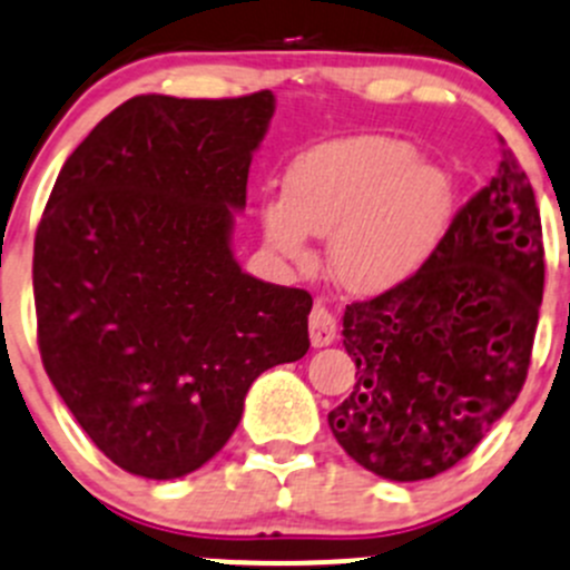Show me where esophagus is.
<instances>
[{"instance_id":"34e87169","label":"esophagus","mask_w":570,"mask_h":570,"mask_svg":"<svg viewBox=\"0 0 570 570\" xmlns=\"http://www.w3.org/2000/svg\"><path fill=\"white\" fill-rule=\"evenodd\" d=\"M308 336L314 347H325L336 340V320L325 306H314L308 314Z\"/></svg>"}]
</instances>
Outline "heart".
I'll list each match as a JSON object with an SVG mask.
<instances>
[{"mask_svg": "<svg viewBox=\"0 0 570 570\" xmlns=\"http://www.w3.org/2000/svg\"><path fill=\"white\" fill-rule=\"evenodd\" d=\"M286 200L258 208L264 242L303 264L306 234L331 239V269L353 295H384L434 256L454 217V186L397 138L314 147L286 173Z\"/></svg>", "mask_w": 570, "mask_h": 570, "instance_id": "heart-1", "label": "heart"}]
</instances>
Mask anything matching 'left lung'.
<instances>
[{"label": "left lung", "mask_w": 570, "mask_h": 570, "mask_svg": "<svg viewBox=\"0 0 570 570\" xmlns=\"http://www.w3.org/2000/svg\"><path fill=\"white\" fill-rule=\"evenodd\" d=\"M543 275L532 184L507 150L417 275L345 308L358 379L328 412L345 454L392 482L465 460L527 381Z\"/></svg>", "instance_id": "left-lung-1"}]
</instances>
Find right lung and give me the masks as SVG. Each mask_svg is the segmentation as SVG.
Returning a JSON list of instances; mask_svg holds the SVG:
<instances>
[{
    "label": "right lung",
    "mask_w": 570,
    "mask_h": 570,
    "mask_svg": "<svg viewBox=\"0 0 570 570\" xmlns=\"http://www.w3.org/2000/svg\"><path fill=\"white\" fill-rule=\"evenodd\" d=\"M273 114V91L132 97L55 180L32 253L38 347L121 471H197L236 432L253 381L306 356L312 295L242 273L230 250Z\"/></svg>",
    "instance_id": "obj_1"
}]
</instances>
